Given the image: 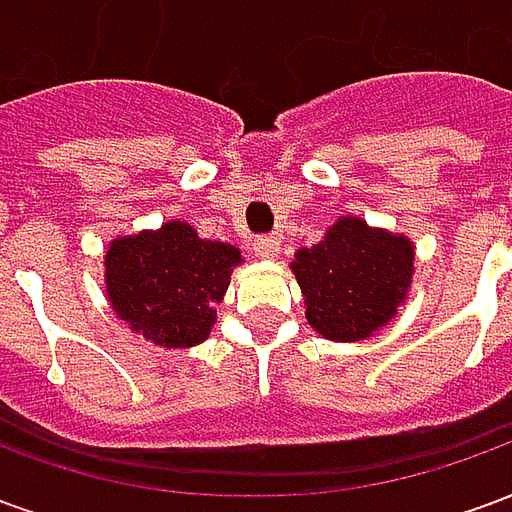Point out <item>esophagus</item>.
Returning <instances> with one entry per match:
<instances>
[{"label":"esophagus","mask_w":512,"mask_h":512,"mask_svg":"<svg viewBox=\"0 0 512 512\" xmlns=\"http://www.w3.org/2000/svg\"><path fill=\"white\" fill-rule=\"evenodd\" d=\"M252 249H255V257H260V260H274L279 255V249H282V241L277 235H266V238H257Z\"/></svg>","instance_id":"esophagus-1"}]
</instances>
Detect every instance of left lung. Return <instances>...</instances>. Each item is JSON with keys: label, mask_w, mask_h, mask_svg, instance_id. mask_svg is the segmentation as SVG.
<instances>
[{"label": "left lung", "mask_w": 512, "mask_h": 512, "mask_svg": "<svg viewBox=\"0 0 512 512\" xmlns=\"http://www.w3.org/2000/svg\"><path fill=\"white\" fill-rule=\"evenodd\" d=\"M307 323L334 343L373 337L403 307L414 279V241L340 216L323 241L293 255Z\"/></svg>", "instance_id": "1"}]
</instances>
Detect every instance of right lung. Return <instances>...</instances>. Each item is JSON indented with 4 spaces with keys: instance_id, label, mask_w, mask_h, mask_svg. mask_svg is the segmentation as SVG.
<instances>
[{
    "instance_id": "add662e5",
    "label": "right lung",
    "mask_w": 512,
    "mask_h": 512,
    "mask_svg": "<svg viewBox=\"0 0 512 512\" xmlns=\"http://www.w3.org/2000/svg\"><path fill=\"white\" fill-rule=\"evenodd\" d=\"M241 249L200 238L189 222L169 219L158 230L117 235L104 255L109 307L134 334L161 348L208 340Z\"/></svg>"
}]
</instances>
